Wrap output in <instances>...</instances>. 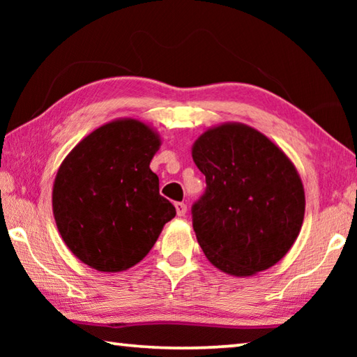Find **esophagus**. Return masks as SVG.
Here are the masks:
<instances>
[{
    "label": "esophagus",
    "instance_id": "esophagus-1",
    "mask_svg": "<svg viewBox=\"0 0 357 357\" xmlns=\"http://www.w3.org/2000/svg\"><path fill=\"white\" fill-rule=\"evenodd\" d=\"M174 208H176V213H178L179 217L185 215V213H187V204L185 203H176V204H174Z\"/></svg>",
    "mask_w": 357,
    "mask_h": 357
}]
</instances>
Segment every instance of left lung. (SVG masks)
<instances>
[{"label":"left lung","mask_w":357,"mask_h":357,"mask_svg":"<svg viewBox=\"0 0 357 357\" xmlns=\"http://www.w3.org/2000/svg\"><path fill=\"white\" fill-rule=\"evenodd\" d=\"M192 157L206 176L192 222L209 261L236 277L279 263L305 213L304 185L288 155L250 126L225 123L197 138Z\"/></svg>","instance_id":"obj_1"}]
</instances>
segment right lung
<instances>
[{
  "instance_id": "right-lung-1",
  "label": "right lung",
  "mask_w": 357,
  "mask_h": 357,
  "mask_svg": "<svg viewBox=\"0 0 357 357\" xmlns=\"http://www.w3.org/2000/svg\"><path fill=\"white\" fill-rule=\"evenodd\" d=\"M159 148L153 128L121 118L93 130L63 160L53 215L64 244L89 268L121 273L140 263L176 215L149 168Z\"/></svg>"
}]
</instances>
